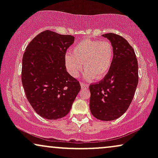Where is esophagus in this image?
Wrapping results in <instances>:
<instances>
[{
    "mask_svg": "<svg viewBox=\"0 0 158 158\" xmlns=\"http://www.w3.org/2000/svg\"><path fill=\"white\" fill-rule=\"evenodd\" d=\"M80 85H81V88H88V84H85V83L81 82Z\"/></svg>",
    "mask_w": 158,
    "mask_h": 158,
    "instance_id": "esophagus-1",
    "label": "esophagus"
}]
</instances>
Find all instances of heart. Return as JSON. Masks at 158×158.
Returning a JSON list of instances; mask_svg holds the SVG:
<instances>
[{"mask_svg": "<svg viewBox=\"0 0 158 158\" xmlns=\"http://www.w3.org/2000/svg\"><path fill=\"white\" fill-rule=\"evenodd\" d=\"M113 59L114 49L109 41L85 39L74 45L72 52L65 55L64 64L71 77H77L84 65L85 79H99L108 73Z\"/></svg>", "mask_w": 158, "mask_h": 158, "instance_id": "b5f03b06", "label": "heart"}]
</instances>
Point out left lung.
I'll return each instance as SVG.
<instances>
[{"mask_svg":"<svg viewBox=\"0 0 158 158\" xmlns=\"http://www.w3.org/2000/svg\"><path fill=\"white\" fill-rule=\"evenodd\" d=\"M102 37L113 47V63L100 82L90 85V110L99 120L111 121L121 117L131 104L138 84V64L133 48L124 38L114 33Z\"/></svg>","mask_w":158,"mask_h":158,"instance_id":"obj_1","label":"left lung"}]
</instances>
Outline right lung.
Segmentation results:
<instances>
[{
	"mask_svg": "<svg viewBox=\"0 0 158 158\" xmlns=\"http://www.w3.org/2000/svg\"><path fill=\"white\" fill-rule=\"evenodd\" d=\"M73 36L46 30L32 40L23 56L21 80L25 94L35 111L43 118L66 116L81 90L77 79L67 72L64 56Z\"/></svg>",
	"mask_w": 158,
	"mask_h": 158,
	"instance_id": "add662e5",
	"label": "right lung"
}]
</instances>
